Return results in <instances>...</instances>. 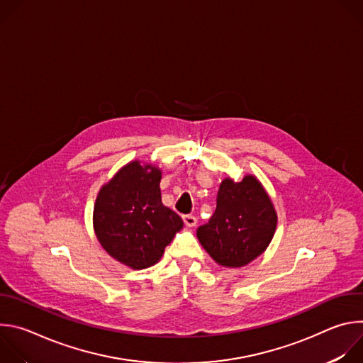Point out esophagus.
<instances>
[{"instance_id": "1", "label": "esophagus", "mask_w": 363, "mask_h": 363, "mask_svg": "<svg viewBox=\"0 0 363 363\" xmlns=\"http://www.w3.org/2000/svg\"><path fill=\"white\" fill-rule=\"evenodd\" d=\"M184 223H185L186 227L192 228V227L196 225V218L194 216H184Z\"/></svg>"}]
</instances>
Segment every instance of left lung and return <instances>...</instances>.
I'll use <instances>...</instances> for the list:
<instances>
[{"mask_svg":"<svg viewBox=\"0 0 363 363\" xmlns=\"http://www.w3.org/2000/svg\"><path fill=\"white\" fill-rule=\"evenodd\" d=\"M276 227L277 213L263 184L254 175L240 182L227 177L220 184L214 216L198 227L196 237L217 264L238 269L266 251Z\"/></svg>","mask_w":363,"mask_h":363,"instance_id":"left-lung-1","label":"left lung"}]
</instances>
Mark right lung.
I'll use <instances>...</instances> for the list:
<instances>
[{"label":"right lung","mask_w":363,"mask_h":363,"mask_svg":"<svg viewBox=\"0 0 363 363\" xmlns=\"http://www.w3.org/2000/svg\"><path fill=\"white\" fill-rule=\"evenodd\" d=\"M161 178L158 167L130 161L100 188L94 202L93 228L100 245L132 270L157 264L184 227L162 203Z\"/></svg>","instance_id":"right-lung-1"}]
</instances>
